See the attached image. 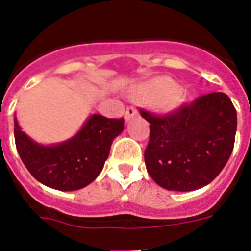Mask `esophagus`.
Masks as SVG:
<instances>
[{
	"label": "esophagus",
	"mask_w": 251,
	"mask_h": 251,
	"mask_svg": "<svg viewBox=\"0 0 251 251\" xmlns=\"http://www.w3.org/2000/svg\"><path fill=\"white\" fill-rule=\"evenodd\" d=\"M136 115H137L136 108H134V106H129V108H127V110H126V114H124V119L128 122V121H130L133 117H136Z\"/></svg>",
	"instance_id": "esophagus-1"
}]
</instances>
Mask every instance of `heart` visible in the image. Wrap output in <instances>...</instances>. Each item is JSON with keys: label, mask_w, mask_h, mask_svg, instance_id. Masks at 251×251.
<instances>
[{"label": "heart", "mask_w": 251, "mask_h": 251, "mask_svg": "<svg viewBox=\"0 0 251 251\" xmlns=\"http://www.w3.org/2000/svg\"><path fill=\"white\" fill-rule=\"evenodd\" d=\"M143 92L150 95L151 98L162 100V99H167L176 95L179 92V86L168 77H161L147 84L143 88Z\"/></svg>", "instance_id": "b5f03b06"}]
</instances>
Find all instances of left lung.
<instances>
[{"label": "left lung", "mask_w": 251, "mask_h": 251, "mask_svg": "<svg viewBox=\"0 0 251 251\" xmlns=\"http://www.w3.org/2000/svg\"><path fill=\"white\" fill-rule=\"evenodd\" d=\"M151 123L145 161L168 191H194L214 181L234 148L236 110L225 93H210L166 115L141 109Z\"/></svg>", "instance_id": "8db88e82"}]
</instances>
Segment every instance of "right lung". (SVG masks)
<instances>
[{
	"instance_id": "right-lung-1",
	"label": "right lung",
	"mask_w": 251,
	"mask_h": 251,
	"mask_svg": "<svg viewBox=\"0 0 251 251\" xmlns=\"http://www.w3.org/2000/svg\"><path fill=\"white\" fill-rule=\"evenodd\" d=\"M15 142L24 165L43 185L60 191H75L92 183L109 156L113 139L124 129L123 118L92 114L70 139L44 146L20 128L15 117Z\"/></svg>"
}]
</instances>
